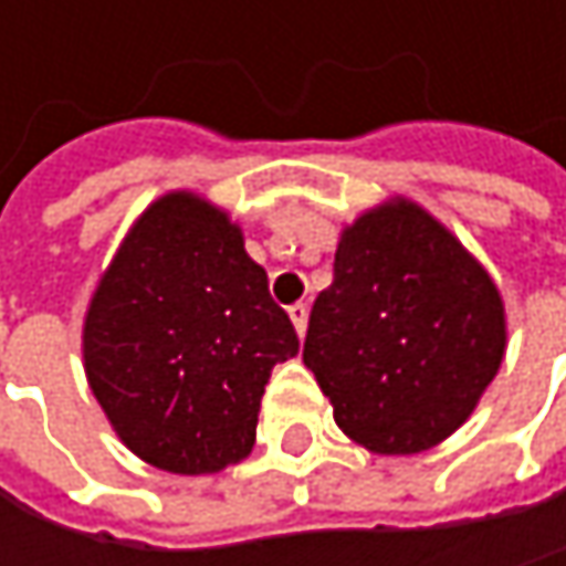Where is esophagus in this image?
Masks as SVG:
<instances>
[{
    "label": "esophagus",
    "instance_id": "34e87169",
    "mask_svg": "<svg viewBox=\"0 0 566 566\" xmlns=\"http://www.w3.org/2000/svg\"><path fill=\"white\" fill-rule=\"evenodd\" d=\"M287 317H291L294 331L304 337V331H307V304H301V301H297V304H291V307H287Z\"/></svg>",
    "mask_w": 566,
    "mask_h": 566
}]
</instances>
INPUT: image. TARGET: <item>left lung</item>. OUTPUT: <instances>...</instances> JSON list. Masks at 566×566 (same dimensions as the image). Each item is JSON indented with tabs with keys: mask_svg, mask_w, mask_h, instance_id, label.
<instances>
[{
	"mask_svg": "<svg viewBox=\"0 0 566 566\" xmlns=\"http://www.w3.org/2000/svg\"><path fill=\"white\" fill-rule=\"evenodd\" d=\"M502 357L499 287L429 212L390 202L344 229L304 367L350 439L380 455L432 449L469 419Z\"/></svg>",
	"mask_w": 566,
	"mask_h": 566,
	"instance_id": "left-lung-1",
	"label": "left lung"
}]
</instances>
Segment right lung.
<instances>
[{
    "instance_id": "add662e5",
    "label": "right lung",
    "mask_w": 566,
    "mask_h": 566,
    "mask_svg": "<svg viewBox=\"0 0 566 566\" xmlns=\"http://www.w3.org/2000/svg\"><path fill=\"white\" fill-rule=\"evenodd\" d=\"M297 334L216 206L170 192L124 239L84 321L87 384L130 452L209 475L255 446L272 367Z\"/></svg>"
}]
</instances>
